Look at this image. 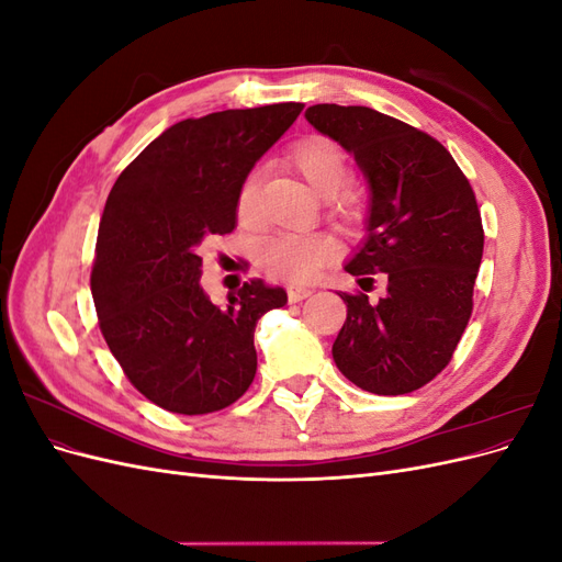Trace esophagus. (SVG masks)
Wrapping results in <instances>:
<instances>
[{"mask_svg": "<svg viewBox=\"0 0 562 562\" xmlns=\"http://www.w3.org/2000/svg\"><path fill=\"white\" fill-rule=\"evenodd\" d=\"M310 295H312L310 288H291V291H288V302H302Z\"/></svg>", "mask_w": 562, "mask_h": 562, "instance_id": "1", "label": "esophagus"}]
</instances>
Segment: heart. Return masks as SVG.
<instances>
[{
  "mask_svg": "<svg viewBox=\"0 0 562 562\" xmlns=\"http://www.w3.org/2000/svg\"><path fill=\"white\" fill-rule=\"evenodd\" d=\"M288 161L318 196H335L347 178V159L339 145L326 135H310L291 147ZM260 173H248L236 194V217L244 227L258 225ZM342 211L351 213L345 201ZM337 255V244L326 234H279L260 246V265L271 274L307 281Z\"/></svg>",
  "mask_w": 562,
  "mask_h": 562,
  "instance_id": "obj_1",
  "label": "heart"
}]
</instances>
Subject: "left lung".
Masks as SVG:
<instances>
[{"mask_svg": "<svg viewBox=\"0 0 562 562\" xmlns=\"http://www.w3.org/2000/svg\"><path fill=\"white\" fill-rule=\"evenodd\" d=\"M304 116L368 180L366 239L345 269L368 283V274L386 279L378 302L339 293L347 321L335 366L370 394H411L450 363L471 318L485 239L479 203L450 151L424 131L361 105H312Z\"/></svg>", "mask_w": 562, "mask_h": 562, "instance_id": "1", "label": "left lung"}]
</instances>
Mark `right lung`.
I'll return each mask as SVG.
<instances>
[{
    "instance_id": "obj_1",
    "label": "right lung",
    "mask_w": 562,
    "mask_h": 562,
    "mask_svg": "<svg viewBox=\"0 0 562 562\" xmlns=\"http://www.w3.org/2000/svg\"><path fill=\"white\" fill-rule=\"evenodd\" d=\"M302 108L184 119L124 168L108 196L91 271L98 323L131 384L168 413L223 411L255 378V323L288 295L255 279L220 310L201 288L199 248L236 227L244 178Z\"/></svg>"
}]
</instances>
